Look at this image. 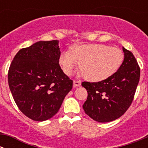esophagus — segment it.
Listing matches in <instances>:
<instances>
[{"label":"esophagus","mask_w":148,"mask_h":148,"mask_svg":"<svg viewBox=\"0 0 148 148\" xmlns=\"http://www.w3.org/2000/svg\"><path fill=\"white\" fill-rule=\"evenodd\" d=\"M80 85H81V82L80 81H76V80H74V81L73 82V86H74V87L79 86Z\"/></svg>","instance_id":"esophagus-1"}]
</instances>
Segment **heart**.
Returning <instances> with one entry per match:
<instances>
[{"label": "heart", "mask_w": 148, "mask_h": 148, "mask_svg": "<svg viewBox=\"0 0 148 148\" xmlns=\"http://www.w3.org/2000/svg\"><path fill=\"white\" fill-rule=\"evenodd\" d=\"M124 54L115 46L104 44L74 46L59 56V62L66 75H70L79 64L86 79L100 82L112 76L122 65Z\"/></svg>", "instance_id": "b5f03b06"}]
</instances>
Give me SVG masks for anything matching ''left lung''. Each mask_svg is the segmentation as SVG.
<instances>
[{
    "mask_svg": "<svg viewBox=\"0 0 148 148\" xmlns=\"http://www.w3.org/2000/svg\"><path fill=\"white\" fill-rule=\"evenodd\" d=\"M122 50L124 61L112 76L98 82L82 83L88 92L83 109L97 122L117 120L127 110L133 100L140 69L132 52L124 47Z\"/></svg>",
    "mask_w": 148,
    "mask_h": 148,
    "instance_id": "1",
    "label": "left lung"
}]
</instances>
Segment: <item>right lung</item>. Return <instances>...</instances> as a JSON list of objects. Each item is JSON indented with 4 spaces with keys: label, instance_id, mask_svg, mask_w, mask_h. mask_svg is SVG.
<instances>
[{
    "label": "right lung",
    "instance_id": "add662e5",
    "mask_svg": "<svg viewBox=\"0 0 148 148\" xmlns=\"http://www.w3.org/2000/svg\"><path fill=\"white\" fill-rule=\"evenodd\" d=\"M59 41H40L22 49L8 70V85L19 110L28 118L45 121L58 112L73 81L59 64Z\"/></svg>",
    "mask_w": 148,
    "mask_h": 148
}]
</instances>
